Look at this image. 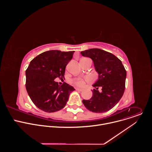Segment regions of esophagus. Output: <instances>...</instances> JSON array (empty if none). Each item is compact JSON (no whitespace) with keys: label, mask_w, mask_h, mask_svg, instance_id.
Returning a JSON list of instances; mask_svg holds the SVG:
<instances>
[{"label":"esophagus","mask_w":152,"mask_h":152,"mask_svg":"<svg viewBox=\"0 0 152 152\" xmlns=\"http://www.w3.org/2000/svg\"><path fill=\"white\" fill-rule=\"evenodd\" d=\"M76 90L77 91H82L83 90V89H82V88H77Z\"/></svg>","instance_id":"obj_1"}]
</instances>
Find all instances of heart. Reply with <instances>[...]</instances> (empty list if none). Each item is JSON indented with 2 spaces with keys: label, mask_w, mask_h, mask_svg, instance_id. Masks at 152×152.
I'll use <instances>...</instances> for the list:
<instances>
[{
  "label": "heart",
  "mask_w": 152,
  "mask_h": 152,
  "mask_svg": "<svg viewBox=\"0 0 152 152\" xmlns=\"http://www.w3.org/2000/svg\"><path fill=\"white\" fill-rule=\"evenodd\" d=\"M90 78L86 77L85 79L82 78H76L73 80V82L78 86H82L85 85V80H89Z\"/></svg>",
  "instance_id": "heart-1"
}]
</instances>
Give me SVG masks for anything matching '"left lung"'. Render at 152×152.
Wrapping results in <instances>:
<instances>
[{"instance_id":"8db88e82","label":"left lung","mask_w":152,"mask_h":152,"mask_svg":"<svg viewBox=\"0 0 152 152\" xmlns=\"http://www.w3.org/2000/svg\"><path fill=\"white\" fill-rule=\"evenodd\" d=\"M83 56L90 58L94 62L99 79L93 85L90 100H83L87 110L102 113L110 111L119 102L125 90L126 71L121 61L114 55L100 49H91L80 52ZM99 86L102 92L98 90Z\"/></svg>"}]
</instances>
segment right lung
I'll return each instance as SVG.
<instances>
[{
  "label": "right lung",
  "instance_id": "obj_1",
  "mask_svg": "<svg viewBox=\"0 0 152 152\" xmlns=\"http://www.w3.org/2000/svg\"><path fill=\"white\" fill-rule=\"evenodd\" d=\"M74 51L49 50L34 58L26 70V88L34 104L39 110L54 113L66 106L70 94L75 90L64 82L59 85L54 80L62 78Z\"/></svg>",
  "mask_w": 152,
  "mask_h": 152
}]
</instances>
